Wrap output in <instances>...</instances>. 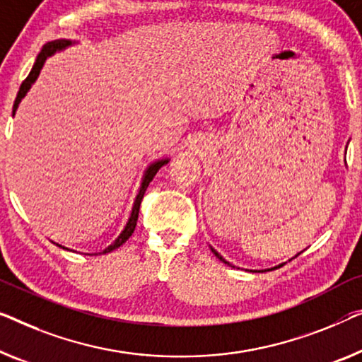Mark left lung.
I'll list each match as a JSON object with an SVG mask.
<instances>
[{"label": "left lung", "mask_w": 362, "mask_h": 362, "mask_svg": "<svg viewBox=\"0 0 362 362\" xmlns=\"http://www.w3.org/2000/svg\"><path fill=\"white\" fill-rule=\"evenodd\" d=\"M212 253H214V255H216V256H217V258H218L220 261H223V263H225V264H228V266H230V263H228V261H225V259L222 258V256H220V255L217 253V251H216V250H214V248H212ZM281 266H282V264H281ZM281 266H276V268H281ZM276 268H272V269H276ZM259 272H263V271H259Z\"/></svg>", "instance_id": "1"}]
</instances>
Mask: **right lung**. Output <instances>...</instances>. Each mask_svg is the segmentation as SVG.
Masks as SVG:
<instances>
[{"label":"right lung","mask_w":362,"mask_h":362,"mask_svg":"<svg viewBox=\"0 0 362 362\" xmlns=\"http://www.w3.org/2000/svg\"><path fill=\"white\" fill-rule=\"evenodd\" d=\"M68 45H71L70 40H54V42H49V44L44 45V49H42V52L39 54L37 60H35L33 70H30L28 78H25V80L23 81V85H21V88H19L18 96H16V101H14V106H13V116H14L16 109H18V106H19L21 99H23V98L25 96V93L29 91V88L33 86V83H34L35 80H37V76H39V73H40V70H42V66H44V64H45L47 57H50V55L54 54V52H57V50L65 49V47H68ZM166 163H168V160L155 161V163L150 165L148 170L145 171L142 186H140V191H139V194H137V197H135V202H134V207H132V214H130V218H129L127 225H125V228L122 230V233L119 235L116 242H114L112 245H109L107 248L103 251V253H111L112 250L119 248L120 245H124L125 242H127V240L130 238V235L134 233L135 225H137V218H139L140 204H142V199H144V194H145V191H146V187H148L151 180H153V176L156 175V173H158V170L161 168V166L166 165ZM59 246H60V245H59ZM62 248H64V246H62Z\"/></svg>","instance_id":"right-lung-1"}]
</instances>
